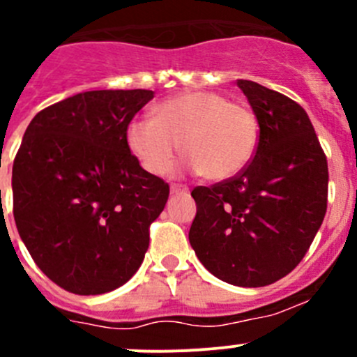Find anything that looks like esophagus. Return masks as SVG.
<instances>
[{"instance_id": "obj_1", "label": "esophagus", "mask_w": 357, "mask_h": 357, "mask_svg": "<svg viewBox=\"0 0 357 357\" xmlns=\"http://www.w3.org/2000/svg\"><path fill=\"white\" fill-rule=\"evenodd\" d=\"M171 193H174V195H178V193H188V186L171 185Z\"/></svg>"}]
</instances>
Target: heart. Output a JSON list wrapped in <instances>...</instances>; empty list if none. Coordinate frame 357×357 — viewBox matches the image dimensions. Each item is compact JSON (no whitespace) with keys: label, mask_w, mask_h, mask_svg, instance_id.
I'll list each match as a JSON object with an SVG mask.
<instances>
[{"label":"heart","mask_w":357,"mask_h":357,"mask_svg":"<svg viewBox=\"0 0 357 357\" xmlns=\"http://www.w3.org/2000/svg\"><path fill=\"white\" fill-rule=\"evenodd\" d=\"M153 119H132L126 143L141 167L155 176L171 169L181 143L185 169L211 181L237 176L258 144V122L248 106L223 94L192 91L158 102Z\"/></svg>","instance_id":"heart-1"}]
</instances>
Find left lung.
Wrapping results in <instances>:
<instances>
[{"label": "left lung", "instance_id": "1", "mask_svg": "<svg viewBox=\"0 0 357 357\" xmlns=\"http://www.w3.org/2000/svg\"><path fill=\"white\" fill-rule=\"evenodd\" d=\"M258 120L252 160L235 178L197 186L190 244L214 278L242 288L279 281L302 261L326 214L328 162L293 99L237 79Z\"/></svg>", "mask_w": 357, "mask_h": 357}]
</instances>
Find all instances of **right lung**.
I'll use <instances>...</instances> for the list:
<instances>
[{"label": "right lung", "instance_id": "obj_1", "mask_svg": "<svg viewBox=\"0 0 357 357\" xmlns=\"http://www.w3.org/2000/svg\"><path fill=\"white\" fill-rule=\"evenodd\" d=\"M153 91H91L41 109L13 160V218L34 263L75 295L137 272L169 185L132 157L126 127Z\"/></svg>", "mask_w": 357, "mask_h": 357}]
</instances>
